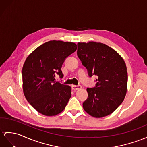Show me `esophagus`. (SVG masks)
<instances>
[{
  "mask_svg": "<svg viewBox=\"0 0 147 147\" xmlns=\"http://www.w3.org/2000/svg\"><path fill=\"white\" fill-rule=\"evenodd\" d=\"M71 88H72V90L76 91V90H79V89H81L82 88V86L81 85H73L72 86H71Z\"/></svg>",
  "mask_w": 147,
  "mask_h": 147,
  "instance_id": "esophagus-1",
  "label": "esophagus"
}]
</instances>
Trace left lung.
<instances>
[{
	"label": "left lung",
	"mask_w": 147,
	"mask_h": 147,
	"mask_svg": "<svg viewBox=\"0 0 147 147\" xmlns=\"http://www.w3.org/2000/svg\"><path fill=\"white\" fill-rule=\"evenodd\" d=\"M77 55L89 77H98L94 88H87L83 103L89 115L101 118L110 115L123 102L127 94L128 75L122 57L110 47L100 42H79Z\"/></svg>",
	"instance_id": "obj_1"
}]
</instances>
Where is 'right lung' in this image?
Returning a JSON list of instances; mask_svg holds the SVG:
<instances>
[{"instance_id": "1", "label": "right lung", "mask_w": 147, "mask_h": 147, "mask_svg": "<svg viewBox=\"0 0 147 147\" xmlns=\"http://www.w3.org/2000/svg\"><path fill=\"white\" fill-rule=\"evenodd\" d=\"M73 42L51 40L40 45L27 57L22 68V87L27 100L45 116L62 112L71 97L69 85L55 81L63 75L62 64L77 50Z\"/></svg>"}]
</instances>
